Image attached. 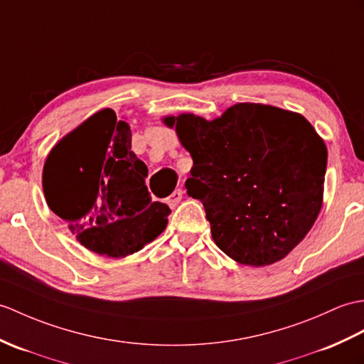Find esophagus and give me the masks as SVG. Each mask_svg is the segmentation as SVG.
<instances>
[{"instance_id":"obj_1","label":"esophagus","mask_w":364,"mask_h":364,"mask_svg":"<svg viewBox=\"0 0 364 364\" xmlns=\"http://www.w3.org/2000/svg\"><path fill=\"white\" fill-rule=\"evenodd\" d=\"M183 189H175L173 192H172V196L167 198V203H168V206L171 208H175L176 205H178V203L183 200Z\"/></svg>"}]
</instances>
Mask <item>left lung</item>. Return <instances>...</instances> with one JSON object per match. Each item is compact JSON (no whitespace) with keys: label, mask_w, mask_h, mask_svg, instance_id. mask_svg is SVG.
<instances>
[{"label":"left lung","mask_w":364,"mask_h":364,"mask_svg":"<svg viewBox=\"0 0 364 364\" xmlns=\"http://www.w3.org/2000/svg\"><path fill=\"white\" fill-rule=\"evenodd\" d=\"M193 166L186 189L206 210L226 256L250 267L284 259L311 230L323 206L327 149L299 113L235 104L214 121L164 117Z\"/></svg>","instance_id":"obj_1"}]
</instances>
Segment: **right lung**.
<instances>
[{
  "instance_id": "right-lung-1",
  "label": "right lung",
  "mask_w": 364,
  "mask_h": 364,
  "mask_svg": "<svg viewBox=\"0 0 364 364\" xmlns=\"http://www.w3.org/2000/svg\"><path fill=\"white\" fill-rule=\"evenodd\" d=\"M147 173L132 150L130 125L104 108L49 151L43 192L83 247L125 257L156 239L171 214L164 203L151 201Z\"/></svg>"
}]
</instances>
